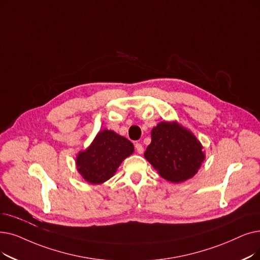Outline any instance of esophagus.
<instances>
[{
	"label": "esophagus",
	"mask_w": 260,
	"mask_h": 260,
	"mask_svg": "<svg viewBox=\"0 0 260 260\" xmlns=\"http://www.w3.org/2000/svg\"><path fill=\"white\" fill-rule=\"evenodd\" d=\"M135 149H136V151H137L138 154H142L143 151H144V149H143V146H142L141 143H136V144H135Z\"/></svg>",
	"instance_id": "34e87169"
}]
</instances>
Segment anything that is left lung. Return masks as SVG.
<instances>
[{
	"mask_svg": "<svg viewBox=\"0 0 260 260\" xmlns=\"http://www.w3.org/2000/svg\"><path fill=\"white\" fill-rule=\"evenodd\" d=\"M152 141L144 157L160 174L172 183L192 177L204 161L200 141L177 123L161 122L152 129Z\"/></svg>",
	"mask_w": 260,
	"mask_h": 260,
	"instance_id": "left-lung-1",
	"label": "left lung"
}]
</instances>
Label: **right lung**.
<instances>
[{
    "label": "right lung",
    "instance_id": "1",
    "mask_svg": "<svg viewBox=\"0 0 260 260\" xmlns=\"http://www.w3.org/2000/svg\"><path fill=\"white\" fill-rule=\"evenodd\" d=\"M134 152L133 143L112 131L100 132L92 144L77 156V170L91 184L109 179L117 169Z\"/></svg>",
    "mask_w": 260,
    "mask_h": 260
}]
</instances>
